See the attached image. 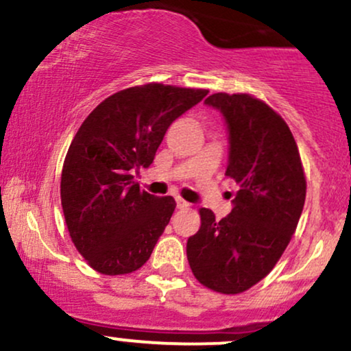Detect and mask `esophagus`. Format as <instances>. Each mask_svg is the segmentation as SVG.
<instances>
[{
  "label": "esophagus",
  "instance_id": "obj_1",
  "mask_svg": "<svg viewBox=\"0 0 351 351\" xmlns=\"http://www.w3.org/2000/svg\"><path fill=\"white\" fill-rule=\"evenodd\" d=\"M176 206H178L180 210H188V208H190V203L184 202V199H182V198H178L176 199Z\"/></svg>",
  "mask_w": 351,
  "mask_h": 351
}]
</instances>
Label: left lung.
Masks as SVG:
<instances>
[{
  "mask_svg": "<svg viewBox=\"0 0 351 351\" xmlns=\"http://www.w3.org/2000/svg\"><path fill=\"white\" fill-rule=\"evenodd\" d=\"M226 119L230 158L225 175L238 191L232 213L215 219L199 208L202 226L188 238L195 278L223 295L252 288L271 271L293 237L306 196L298 146L285 119L248 93L205 99Z\"/></svg>",
  "mask_w": 351,
  "mask_h": 351,
  "instance_id": "obj_1",
  "label": "left lung"
}]
</instances>
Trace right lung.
Returning a JSON list of instances; mask_svg holds the SVG:
<instances>
[{
	"label": "right lung",
	"instance_id": "right-lung-1",
	"mask_svg": "<svg viewBox=\"0 0 351 351\" xmlns=\"http://www.w3.org/2000/svg\"><path fill=\"white\" fill-rule=\"evenodd\" d=\"M206 95L132 86L108 96L80 126L61 171V206L71 241L98 273H133L152 256L176 203L140 190L133 171L153 163L168 126Z\"/></svg>",
	"mask_w": 351,
	"mask_h": 351
}]
</instances>
